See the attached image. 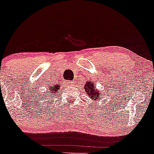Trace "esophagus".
<instances>
[{
	"label": "esophagus",
	"mask_w": 154,
	"mask_h": 154,
	"mask_svg": "<svg viewBox=\"0 0 154 154\" xmlns=\"http://www.w3.org/2000/svg\"><path fill=\"white\" fill-rule=\"evenodd\" d=\"M70 84H71V85H74L75 84V82L74 81H72L71 82H70Z\"/></svg>",
	"instance_id": "34e87169"
}]
</instances>
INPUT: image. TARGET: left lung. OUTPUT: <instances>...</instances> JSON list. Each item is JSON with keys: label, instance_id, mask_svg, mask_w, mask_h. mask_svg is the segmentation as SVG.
<instances>
[{"label": "left lung", "instance_id": "1", "mask_svg": "<svg viewBox=\"0 0 154 154\" xmlns=\"http://www.w3.org/2000/svg\"><path fill=\"white\" fill-rule=\"evenodd\" d=\"M94 82H86L85 85H84L85 91L88 97L92 100L93 101H98L100 98H102L103 96L101 95V93L97 89L96 87L94 86Z\"/></svg>", "mask_w": 154, "mask_h": 154}]
</instances>
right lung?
<instances>
[{"label": "right lung", "instance_id": "1", "mask_svg": "<svg viewBox=\"0 0 154 154\" xmlns=\"http://www.w3.org/2000/svg\"><path fill=\"white\" fill-rule=\"evenodd\" d=\"M60 88V85L52 84L49 85L46 88V92H43L42 98L43 99H49L50 97H54L55 95L57 94V92L59 91Z\"/></svg>", "mask_w": 154, "mask_h": 154}]
</instances>
